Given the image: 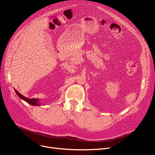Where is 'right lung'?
<instances>
[{
    "label": "right lung",
    "mask_w": 155,
    "mask_h": 155,
    "mask_svg": "<svg viewBox=\"0 0 155 155\" xmlns=\"http://www.w3.org/2000/svg\"><path fill=\"white\" fill-rule=\"evenodd\" d=\"M15 92H16V94L18 95L21 100L25 101L26 102L28 103V104H31L32 105H34V106H40V105H41V104H40V103L39 101V99H38V98H32V99L27 98H26V97H25L24 96H23L22 94L19 93L16 89H15Z\"/></svg>",
    "instance_id": "1"
}]
</instances>
